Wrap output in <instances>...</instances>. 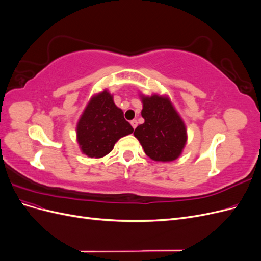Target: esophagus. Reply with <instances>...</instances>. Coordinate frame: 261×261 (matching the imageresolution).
Masks as SVG:
<instances>
[{
  "label": "esophagus",
  "mask_w": 261,
  "mask_h": 261,
  "mask_svg": "<svg viewBox=\"0 0 261 261\" xmlns=\"http://www.w3.org/2000/svg\"><path fill=\"white\" fill-rule=\"evenodd\" d=\"M130 125L133 126V128L135 129V128L137 127V121H136V120H133V121H130Z\"/></svg>",
  "instance_id": "1"
}]
</instances>
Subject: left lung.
<instances>
[{
    "label": "left lung",
    "mask_w": 261,
    "mask_h": 261,
    "mask_svg": "<svg viewBox=\"0 0 261 261\" xmlns=\"http://www.w3.org/2000/svg\"><path fill=\"white\" fill-rule=\"evenodd\" d=\"M145 123L137 126L134 135L145 153L156 162L176 160L187 143L186 125L168 96L139 94Z\"/></svg>",
    "instance_id": "obj_1"
}]
</instances>
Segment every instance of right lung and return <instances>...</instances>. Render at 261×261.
Masks as SVG:
<instances>
[{
    "label": "right lung",
    "mask_w": 261,
    "mask_h": 261,
    "mask_svg": "<svg viewBox=\"0 0 261 261\" xmlns=\"http://www.w3.org/2000/svg\"><path fill=\"white\" fill-rule=\"evenodd\" d=\"M133 132L134 128L107 89L93 94L76 125L81 151L96 159L111 152L118 139Z\"/></svg>",
    "instance_id": "right-lung-1"
}]
</instances>
